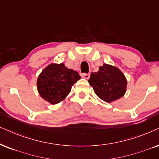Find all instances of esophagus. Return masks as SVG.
Masks as SVG:
<instances>
[{
	"label": "esophagus",
	"instance_id": "obj_1",
	"mask_svg": "<svg viewBox=\"0 0 159 159\" xmlns=\"http://www.w3.org/2000/svg\"><path fill=\"white\" fill-rule=\"evenodd\" d=\"M81 76L82 78H86V79H88L90 77V74L89 73H81Z\"/></svg>",
	"mask_w": 159,
	"mask_h": 159
}]
</instances>
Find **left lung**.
I'll list each match as a JSON object with an SVG mask.
<instances>
[{"instance_id":"1","label":"left lung","mask_w":159,"mask_h":159,"mask_svg":"<svg viewBox=\"0 0 159 159\" xmlns=\"http://www.w3.org/2000/svg\"><path fill=\"white\" fill-rule=\"evenodd\" d=\"M88 82L98 97L107 103L122 98L127 86L123 73L118 68L106 64L100 66L98 72L92 73Z\"/></svg>"}]
</instances>
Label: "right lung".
<instances>
[{
  "label": "right lung",
  "instance_id": "add662e5",
  "mask_svg": "<svg viewBox=\"0 0 159 159\" xmlns=\"http://www.w3.org/2000/svg\"><path fill=\"white\" fill-rule=\"evenodd\" d=\"M80 78L78 72L68 69L63 63L51 64L38 77V92L44 100L56 104L67 97L72 86Z\"/></svg>",
  "mask_w": 159,
  "mask_h": 159
}]
</instances>
